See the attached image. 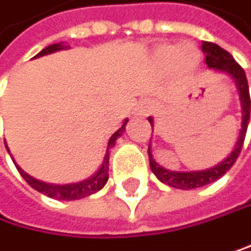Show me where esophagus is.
<instances>
[{
  "label": "esophagus",
  "mask_w": 251,
  "mask_h": 251,
  "mask_svg": "<svg viewBox=\"0 0 251 251\" xmlns=\"http://www.w3.org/2000/svg\"><path fill=\"white\" fill-rule=\"evenodd\" d=\"M151 113H152V105H151L149 100L138 102L134 109V116H137V117H148Z\"/></svg>",
  "instance_id": "obj_1"
}]
</instances>
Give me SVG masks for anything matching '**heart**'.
<instances>
[{
  "label": "heart",
  "mask_w": 251,
  "mask_h": 251,
  "mask_svg": "<svg viewBox=\"0 0 251 251\" xmlns=\"http://www.w3.org/2000/svg\"><path fill=\"white\" fill-rule=\"evenodd\" d=\"M155 61L160 65L168 67L174 64V68L181 75L187 76L198 67L200 53L194 45H175V44H161L155 49Z\"/></svg>",
  "instance_id": "b5f03b06"
}]
</instances>
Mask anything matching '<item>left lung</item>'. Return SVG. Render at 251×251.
Listing matches in <instances>:
<instances>
[{"label":"left lung","mask_w":251,"mask_h":251,"mask_svg":"<svg viewBox=\"0 0 251 251\" xmlns=\"http://www.w3.org/2000/svg\"><path fill=\"white\" fill-rule=\"evenodd\" d=\"M202 51L206 53V64L209 68H213L220 73L227 75L228 77H232L235 80V85L239 91V100H241V108H242V122H241V131L238 142L233 148V151L230 152L227 158H224L221 163H218L216 166L206 169V171H195V172H175V171H168L161 168L160 164L154 160L152 151H151V145L148 148V155H149V166L151 171L155 174V176L164 184H168L171 187L176 189H195L213 183L215 180L221 178L230 168L233 166L238 155L241 154V149L244 145V138H246L249 120H250V93H249V83L246 77V71L244 68L235 61L233 56L227 53L224 49H221L220 45L212 44V42H202ZM151 126H154V119L148 117Z\"/></svg>","instance_id":"8db88e82"}]
</instances>
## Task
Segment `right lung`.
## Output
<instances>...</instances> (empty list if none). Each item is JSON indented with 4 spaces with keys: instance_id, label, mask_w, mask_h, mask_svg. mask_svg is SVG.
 <instances>
[{
    "instance_id": "1",
    "label": "right lung",
    "mask_w": 251,
    "mask_h": 251,
    "mask_svg": "<svg viewBox=\"0 0 251 251\" xmlns=\"http://www.w3.org/2000/svg\"><path fill=\"white\" fill-rule=\"evenodd\" d=\"M67 47L62 44V42H59V44H53V45H49V47H45L42 51H39L36 54L38 56H44V54H50V53H54V51H59V50H65ZM126 123H128V119L123 122L122 125V128H119L113 135H111L109 138V142H108V148H106V154L103 157V161H102V166L99 168V171L91 175L88 180H83L80 183H73V184H62V186H59V184H50V183H44V181H39L36 180V178H33L30 176L28 174H25L21 168L18 166V164L15 163V166L18 169V172L21 174V176L24 178V180L35 189L38 190V192L44 194V195H47L50 198H56V200H67V201H71V200H80V198H85V197H90L96 192H99L108 181V164H109V149L113 148L116 145V140L122 135V132L125 131V128H126ZM5 148H7V145H5ZM9 151V148H7ZM10 154V152H9ZM13 160V158H12Z\"/></svg>"
}]
</instances>
